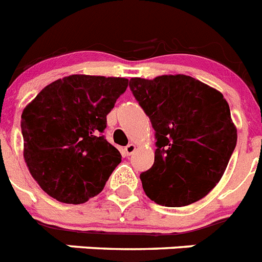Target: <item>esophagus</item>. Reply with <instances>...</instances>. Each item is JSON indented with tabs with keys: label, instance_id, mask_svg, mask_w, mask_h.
<instances>
[{
	"label": "esophagus",
	"instance_id": "esophagus-1",
	"mask_svg": "<svg viewBox=\"0 0 262 262\" xmlns=\"http://www.w3.org/2000/svg\"><path fill=\"white\" fill-rule=\"evenodd\" d=\"M135 149H136V146H135V144H133V143H131V144H128V146H127L126 148H124V154H126L127 156L133 155V154L135 152Z\"/></svg>",
	"mask_w": 262,
	"mask_h": 262
}]
</instances>
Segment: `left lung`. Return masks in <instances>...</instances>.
I'll list each match as a JSON object with an SVG mask.
<instances>
[{
    "label": "left lung",
    "mask_w": 262,
    "mask_h": 262,
    "mask_svg": "<svg viewBox=\"0 0 262 262\" xmlns=\"http://www.w3.org/2000/svg\"><path fill=\"white\" fill-rule=\"evenodd\" d=\"M129 89L155 129V162L140 173L146 195L164 207H184L207 196L237 142L223 94L182 74L131 78Z\"/></svg>",
    "instance_id": "left-lung-1"
}]
</instances>
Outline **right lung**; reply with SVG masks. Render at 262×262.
Masks as SVG:
<instances>
[{"instance_id":"add662e5","label":"right lung","mask_w":262,"mask_h":262,"mask_svg":"<svg viewBox=\"0 0 262 262\" xmlns=\"http://www.w3.org/2000/svg\"><path fill=\"white\" fill-rule=\"evenodd\" d=\"M128 79L70 75L46 86L21 116L24 158L49 196L82 204L98 195L122 155L103 135Z\"/></svg>"}]
</instances>
